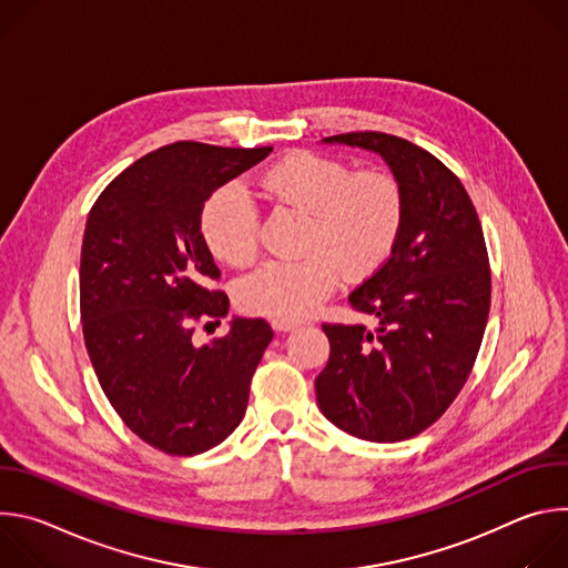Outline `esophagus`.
<instances>
[{
  "label": "esophagus",
  "instance_id": "obj_1",
  "mask_svg": "<svg viewBox=\"0 0 568 568\" xmlns=\"http://www.w3.org/2000/svg\"><path fill=\"white\" fill-rule=\"evenodd\" d=\"M298 326H301V323L296 318H272V328L276 333H292Z\"/></svg>",
  "mask_w": 568,
  "mask_h": 568
}]
</instances>
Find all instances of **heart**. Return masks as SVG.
<instances>
[{
	"mask_svg": "<svg viewBox=\"0 0 568 568\" xmlns=\"http://www.w3.org/2000/svg\"><path fill=\"white\" fill-rule=\"evenodd\" d=\"M281 206L305 213L303 258L267 261L235 283L242 312L270 318L312 314L339 285L375 274L390 256L404 224L399 182L382 169L353 171L333 156L296 152L261 178ZM206 250L226 265H247L258 254L261 213L240 184L217 189L202 209Z\"/></svg>",
	"mask_w": 568,
	"mask_h": 568,
	"instance_id": "b5f03b06",
	"label": "heart"
}]
</instances>
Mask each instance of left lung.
<instances>
[{
	"label": "left lung",
	"mask_w": 568,
	"mask_h": 568,
	"mask_svg": "<svg viewBox=\"0 0 568 568\" xmlns=\"http://www.w3.org/2000/svg\"><path fill=\"white\" fill-rule=\"evenodd\" d=\"M323 141L386 159L404 224L386 263L348 296L375 328L323 323L331 359L316 375V402L362 440H407L449 409L474 368L490 314L488 247L465 186L425 148L371 130Z\"/></svg>",
	"instance_id": "obj_1"
}]
</instances>
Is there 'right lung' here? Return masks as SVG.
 <instances>
[{"label": "right lung", "mask_w": 568, "mask_h": 568, "mask_svg": "<svg viewBox=\"0 0 568 568\" xmlns=\"http://www.w3.org/2000/svg\"><path fill=\"white\" fill-rule=\"evenodd\" d=\"M272 152L178 141L148 152L94 202L80 252V318L99 384L132 434L171 456L222 443L245 416L252 377L274 333L235 318L197 346V323L229 312L211 287L206 200Z\"/></svg>", "instance_id": "1"}]
</instances>
